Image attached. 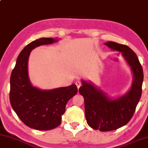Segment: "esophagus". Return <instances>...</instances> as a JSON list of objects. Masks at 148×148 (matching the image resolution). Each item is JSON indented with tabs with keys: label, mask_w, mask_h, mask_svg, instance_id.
<instances>
[{
	"label": "esophagus",
	"mask_w": 148,
	"mask_h": 148,
	"mask_svg": "<svg viewBox=\"0 0 148 148\" xmlns=\"http://www.w3.org/2000/svg\"><path fill=\"white\" fill-rule=\"evenodd\" d=\"M75 84L77 85V88H79L80 87H81V82H80L79 81H77L76 82H75Z\"/></svg>",
	"instance_id": "1"
}]
</instances>
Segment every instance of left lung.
I'll use <instances>...</instances> for the list:
<instances>
[{
	"instance_id": "obj_1",
	"label": "left lung",
	"mask_w": 148,
	"mask_h": 148,
	"mask_svg": "<svg viewBox=\"0 0 148 148\" xmlns=\"http://www.w3.org/2000/svg\"><path fill=\"white\" fill-rule=\"evenodd\" d=\"M113 51L121 53L133 73V82L128 92L112 97L91 82L82 79L80 94L84 99L85 116L92 129L110 131L126 125L133 116L142 95L143 70L138 57L128 46L113 41L104 43Z\"/></svg>"
}]
</instances>
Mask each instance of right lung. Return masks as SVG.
<instances>
[{"label":"right lung","instance_id":"right-lung-1","mask_svg":"<svg viewBox=\"0 0 148 148\" xmlns=\"http://www.w3.org/2000/svg\"><path fill=\"white\" fill-rule=\"evenodd\" d=\"M58 40L57 38H41L28 44L18 56L10 77V100L13 109L26 125L37 130H51L58 127L67 101L78 91L74 84L42 90L34 86L30 81L28 63L30 52L37 47Z\"/></svg>","mask_w":148,"mask_h":148}]
</instances>
